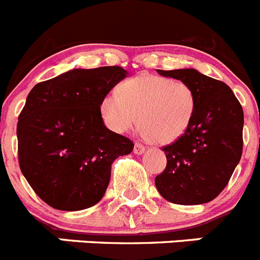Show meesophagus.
Returning a JSON list of instances; mask_svg holds the SVG:
<instances>
[{
	"instance_id": "34e87169",
	"label": "esophagus",
	"mask_w": 260,
	"mask_h": 260,
	"mask_svg": "<svg viewBox=\"0 0 260 260\" xmlns=\"http://www.w3.org/2000/svg\"><path fill=\"white\" fill-rule=\"evenodd\" d=\"M133 151H135V154H137V155H141V154L145 151V146L144 145L137 144V142H136L135 147H133Z\"/></svg>"
}]
</instances>
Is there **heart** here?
Segmentation results:
<instances>
[{
    "label": "heart",
    "instance_id": "obj_1",
    "mask_svg": "<svg viewBox=\"0 0 260 260\" xmlns=\"http://www.w3.org/2000/svg\"><path fill=\"white\" fill-rule=\"evenodd\" d=\"M197 98L189 84L170 78L140 75L119 84L118 94L107 93L100 102L105 125L125 133L137 123L140 135L155 144L177 141L190 127Z\"/></svg>",
    "mask_w": 260,
    "mask_h": 260
}]
</instances>
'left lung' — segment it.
<instances>
[{
  "mask_svg": "<svg viewBox=\"0 0 260 260\" xmlns=\"http://www.w3.org/2000/svg\"><path fill=\"white\" fill-rule=\"evenodd\" d=\"M156 72L189 84L197 107L188 131L162 149L167 166L155 177V186L172 203H207L225 188L242 155V106L225 83L197 70Z\"/></svg>",
  "mask_w": 260,
  "mask_h": 260,
  "instance_id": "left-lung-1",
  "label": "left lung"
}]
</instances>
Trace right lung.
Returning a JSON list of instances; mask_svg holds the SVG:
<instances>
[{"mask_svg":"<svg viewBox=\"0 0 260 260\" xmlns=\"http://www.w3.org/2000/svg\"><path fill=\"white\" fill-rule=\"evenodd\" d=\"M128 75L119 66L74 69L32 88L18 119V156L35 193L62 211L92 207L104 197L118 156L133 142L100 115L105 94Z\"/></svg>","mask_w":260,"mask_h":260,"instance_id":"obj_1","label":"right lung"}]
</instances>
